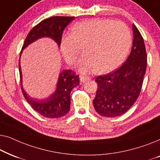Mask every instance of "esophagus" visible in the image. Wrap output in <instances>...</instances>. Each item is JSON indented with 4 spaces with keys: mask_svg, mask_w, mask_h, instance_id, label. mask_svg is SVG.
<instances>
[{
    "mask_svg": "<svg viewBox=\"0 0 160 160\" xmlns=\"http://www.w3.org/2000/svg\"><path fill=\"white\" fill-rule=\"evenodd\" d=\"M89 79H91L89 76H80V81L82 83H84L86 82L87 81H89Z\"/></svg>",
    "mask_w": 160,
    "mask_h": 160,
    "instance_id": "obj_1",
    "label": "esophagus"
}]
</instances>
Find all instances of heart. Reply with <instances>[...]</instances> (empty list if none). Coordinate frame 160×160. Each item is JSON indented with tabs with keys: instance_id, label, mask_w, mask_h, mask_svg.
Wrapping results in <instances>:
<instances>
[{
	"instance_id": "1",
	"label": "heart",
	"mask_w": 160,
	"mask_h": 160,
	"mask_svg": "<svg viewBox=\"0 0 160 160\" xmlns=\"http://www.w3.org/2000/svg\"><path fill=\"white\" fill-rule=\"evenodd\" d=\"M71 30L63 35L61 49L65 60L73 65L84 48L85 54L78 64L83 73L113 71L125 59L132 43L130 29L120 21L88 19L73 26Z\"/></svg>"
}]
</instances>
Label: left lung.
<instances>
[{
    "label": "left lung",
    "mask_w": 160,
    "mask_h": 160,
    "mask_svg": "<svg viewBox=\"0 0 160 160\" xmlns=\"http://www.w3.org/2000/svg\"><path fill=\"white\" fill-rule=\"evenodd\" d=\"M133 40L130 55L115 71L95 78L98 84L93 106L100 115L116 117L130 109L141 92L147 65V54L141 32L132 25Z\"/></svg>",
    "instance_id": "obj_1"
}]
</instances>
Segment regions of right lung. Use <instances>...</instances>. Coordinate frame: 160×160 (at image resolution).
<instances>
[{
  "mask_svg": "<svg viewBox=\"0 0 160 160\" xmlns=\"http://www.w3.org/2000/svg\"><path fill=\"white\" fill-rule=\"evenodd\" d=\"M74 19V17H52L41 21L30 30L26 37L22 48V49L30 43L42 37H49L54 39L60 47L62 32L65 28ZM21 89L24 97L30 106L41 116L46 118H60L66 115L71 106V92L74 87L79 85V77L71 70H65L59 76L57 90L53 95L46 100H38L30 98L25 92L22 85V71L19 62Z\"/></svg>",
  "mask_w": 160,
  "mask_h": 160,
  "instance_id": "1",
  "label": "right lung"
}]
</instances>
